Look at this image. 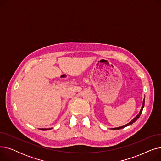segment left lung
<instances>
[{
	"label": "left lung",
	"instance_id": "1",
	"mask_svg": "<svg viewBox=\"0 0 161 161\" xmlns=\"http://www.w3.org/2000/svg\"><path fill=\"white\" fill-rule=\"evenodd\" d=\"M144 103H145V98L143 99V104H142V108H141V109H140V113H139V114L138 115H137L136 117H135L134 119L130 121V122H129V123H127L126 125H124V126H120V127H118V128H114V129H112V130H119V129H123V128H125V126H129V125H132L133 123H134L135 121H136L138 118L140 117V115H141V114H142V110H143V107H144Z\"/></svg>",
	"mask_w": 161,
	"mask_h": 161
}]
</instances>
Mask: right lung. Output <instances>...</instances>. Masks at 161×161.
Instances as JSON below:
<instances>
[{"label": "right lung", "mask_w": 161, "mask_h": 161, "mask_svg": "<svg viewBox=\"0 0 161 161\" xmlns=\"http://www.w3.org/2000/svg\"><path fill=\"white\" fill-rule=\"evenodd\" d=\"M49 129H41V130H49Z\"/></svg>", "instance_id": "add662e5"}]
</instances>
